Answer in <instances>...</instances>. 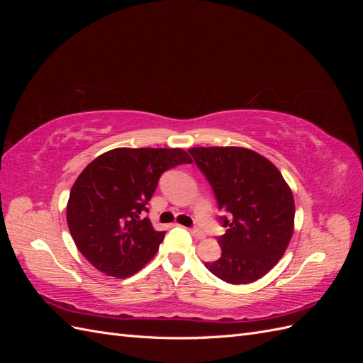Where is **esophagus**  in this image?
Wrapping results in <instances>:
<instances>
[{
	"label": "esophagus",
	"instance_id": "34e87169",
	"mask_svg": "<svg viewBox=\"0 0 363 363\" xmlns=\"http://www.w3.org/2000/svg\"><path fill=\"white\" fill-rule=\"evenodd\" d=\"M191 235H192L195 239H204V233L201 232L200 228H191Z\"/></svg>",
	"mask_w": 363,
	"mask_h": 363
}]
</instances>
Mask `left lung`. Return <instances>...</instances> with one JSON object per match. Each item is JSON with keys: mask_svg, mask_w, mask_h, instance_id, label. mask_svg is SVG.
Segmentation results:
<instances>
[{"mask_svg": "<svg viewBox=\"0 0 363 363\" xmlns=\"http://www.w3.org/2000/svg\"><path fill=\"white\" fill-rule=\"evenodd\" d=\"M215 192L227 227L218 238L223 255L206 268L218 279L245 284L265 276L286 251L294 233L292 191L280 171L256 151L242 147L189 150Z\"/></svg>", "mask_w": 363, "mask_h": 363, "instance_id": "8db88e82", "label": "left lung"}]
</instances>
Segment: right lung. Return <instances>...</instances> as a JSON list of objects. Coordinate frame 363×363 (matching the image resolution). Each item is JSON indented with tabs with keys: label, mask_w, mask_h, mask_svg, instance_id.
Segmentation results:
<instances>
[{
	"label": "right lung",
	"mask_w": 363,
	"mask_h": 363,
	"mask_svg": "<svg viewBox=\"0 0 363 363\" xmlns=\"http://www.w3.org/2000/svg\"><path fill=\"white\" fill-rule=\"evenodd\" d=\"M192 159L182 148H115L75 180L67 206L74 242L107 276H133L156 255L164 232L152 228L147 204L160 175Z\"/></svg>",
	"instance_id": "add662e5"
}]
</instances>
